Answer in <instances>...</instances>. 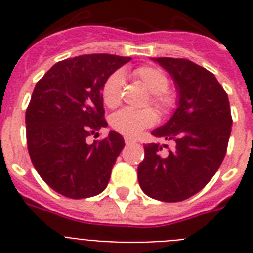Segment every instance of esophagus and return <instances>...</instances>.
I'll return each mask as SVG.
<instances>
[{
    "instance_id": "1",
    "label": "esophagus",
    "mask_w": 253,
    "mask_h": 253,
    "mask_svg": "<svg viewBox=\"0 0 253 253\" xmlns=\"http://www.w3.org/2000/svg\"><path fill=\"white\" fill-rule=\"evenodd\" d=\"M125 142H126V144H130V143H134L135 140L134 139L128 138V136H126V138H125Z\"/></svg>"
}]
</instances>
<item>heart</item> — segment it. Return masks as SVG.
Masks as SVG:
<instances>
[{
    "mask_svg": "<svg viewBox=\"0 0 253 253\" xmlns=\"http://www.w3.org/2000/svg\"><path fill=\"white\" fill-rule=\"evenodd\" d=\"M134 77L150 91L151 102L160 110L166 111L173 105V95L167 89L169 80L162 69L156 67H140L135 69ZM125 77L122 72H114L109 76L102 86V99L107 107H117L122 99ZM158 115L152 109L146 110H131L123 109L111 117V126L126 136H136L147 127L154 126Z\"/></svg>",
    "mask_w": 253,
    "mask_h": 253,
    "instance_id": "obj_1",
    "label": "heart"
}]
</instances>
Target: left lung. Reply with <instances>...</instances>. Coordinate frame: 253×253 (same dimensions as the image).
Returning a JSON list of instances; mask_svg holds the SVG:
<instances>
[{"label": "left lung", "instance_id": "left-lung-1", "mask_svg": "<svg viewBox=\"0 0 253 253\" xmlns=\"http://www.w3.org/2000/svg\"><path fill=\"white\" fill-rule=\"evenodd\" d=\"M152 60L170 75L178 94L173 115L152 135L173 140L176 147L162 155L163 146H144L138 180L151 198L178 202L204 189L223 162L231 134V110L227 93L208 69L185 59Z\"/></svg>", "mask_w": 253, "mask_h": 253}]
</instances>
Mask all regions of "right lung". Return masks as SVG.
<instances>
[{
  "instance_id": "1",
  "label": "right lung",
  "mask_w": 253,
  "mask_h": 253,
  "mask_svg": "<svg viewBox=\"0 0 253 253\" xmlns=\"http://www.w3.org/2000/svg\"><path fill=\"white\" fill-rule=\"evenodd\" d=\"M130 60L107 53L65 59L35 85L26 110L27 148L39 176L64 197L87 198L107 186L125 140L115 131L93 144L86 138L107 127L102 86Z\"/></svg>"
}]
</instances>
